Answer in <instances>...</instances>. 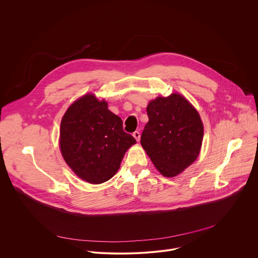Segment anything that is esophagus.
<instances>
[{
    "mask_svg": "<svg viewBox=\"0 0 258 258\" xmlns=\"http://www.w3.org/2000/svg\"><path fill=\"white\" fill-rule=\"evenodd\" d=\"M133 137L136 139L137 142H139V141H140V132H139V131H135V132L133 133Z\"/></svg>",
    "mask_w": 258,
    "mask_h": 258,
    "instance_id": "esophagus-1",
    "label": "esophagus"
}]
</instances>
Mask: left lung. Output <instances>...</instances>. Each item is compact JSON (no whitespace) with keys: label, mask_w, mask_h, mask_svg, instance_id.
I'll list each match as a JSON object with an SVG mask.
<instances>
[{"label":"left lung","mask_w":258,"mask_h":258,"mask_svg":"<svg viewBox=\"0 0 258 258\" xmlns=\"http://www.w3.org/2000/svg\"><path fill=\"white\" fill-rule=\"evenodd\" d=\"M147 114L141 145L164 177H176L200 154L204 136L200 114L179 93L150 101Z\"/></svg>","instance_id":"8db88e82"}]
</instances>
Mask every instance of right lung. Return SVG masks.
<instances>
[{"mask_svg":"<svg viewBox=\"0 0 258 258\" xmlns=\"http://www.w3.org/2000/svg\"><path fill=\"white\" fill-rule=\"evenodd\" d=\"M59 147L74 173L90 184H102L117 173L125 152L136 143L124 132L121 118L105 100L85 94L69 107L60 123Z\"/></svg>","mask_w":258,"mask_h":258,"instance_id":"obj_1","label":"right lung"}]
</instances>
